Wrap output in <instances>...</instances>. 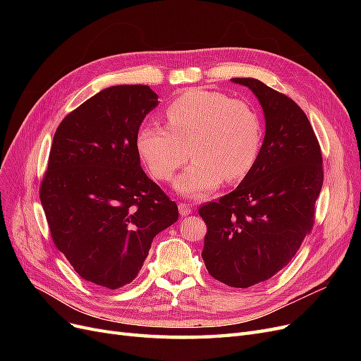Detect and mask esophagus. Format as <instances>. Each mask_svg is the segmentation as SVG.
<instances>
[{"label":"esophagus","instance_id":"esophagus-1","mask_svg":"<svg viewBox=\"0 0 361 361\" xmlns=\"http://www.w3.org/2000/svg\"><path fill=\"white\" fill-rule=\"evenodd\" d=\"M179 212L182 216H187L192 212V206L188 203H179Z\"/></svg>","mask_w":361,"mask_h":361}]
</instances>
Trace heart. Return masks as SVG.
<instances>
[{"instance_id": "1", "label": "heart", "mask_w": 361, "mask_h": 361, "mask_svg": "<svg viewBox=\"0 0 361 361\" xmlns=\"http://www.w3.org/2000/svg\"><path fill=\"white\" fill-rule=\"evenodd\" d=\"M164 117L167 126H141L135 145L158 180H170L191 154L192 164L174 183L180 194L203 197L223 179L236 182L253 169L262 125L247 102L221 92L190 89L174 97Z\"/></svg>"}]
</instances>
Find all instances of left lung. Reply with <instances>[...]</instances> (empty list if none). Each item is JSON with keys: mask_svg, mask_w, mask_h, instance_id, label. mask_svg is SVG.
Returning <instances> with one entry per match:
<instances>
[{"mask_svg": "<svg viewBox=\"0 0 361 361\" xmlns=\"http://www.w3.org/2000/svg\"><path fill=\"white\" fill-rule=\"evenodd\" d=\"M232 81L256 94L265 138L238 188L199 209L207 226L202 257L215 280L250 288L285 268L310 233L324 169L309 118L290 97L255 78Z\"/></svg>", "mask_w": 361, "mask_h": 361, "instance_id": "1", "label": "left lung"}]
</instances>
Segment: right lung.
I'll use <instances>...</instances> for the list:
<instances>
[{"label": "right lung", "mask_w": 361, "mask_h": 361, "mask_svg": "<svg viewBox=\"0 0 361 361\" xmlns=\"http://www.w3.org/2000/svg\"><path fill=\"white\" fill-rule=\"evenodd\" d=\"M158 105L149 85H113L59 125L40 183L52 241L78 274L118 289L133 281L178 204L140 166L135 138Z\"/></svg>", "instance_id": "obj_1"}]
</instances>
